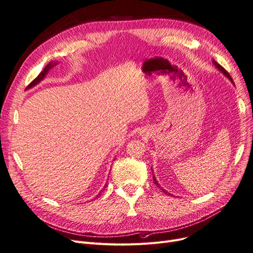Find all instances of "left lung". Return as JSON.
Wrapping results in <instances>:
<instances>
[{
	"label": "left lung",
	"mask_w": 253,
	"mask_h": 253,
	"mask_svg": "<svg viewBox=\"0 0 253 253\" xmlns=\"http://www.w3.org/2000/svg\"><path fill=\"white\" fill-rule=\"evenodd\" d=\"M213 64L215 65V67H216V68H217V69H218L219 71H220L221 73H223V75H225V76H226V78H227V79H228V80H229L230 82H232V83H233V84H234V81H233V79H232V78H230V75H229V73H228V72H227V71H226V70H225V69H224V68L222 67V66H220V65H219V64H218V63H217L216 61H214V60H213ZM151 169H152V172H154V170H153V169H152V168H151ZM153 180H154V183H155V185L157 186V187H158V188H160V189H161V190H162V191H163L164 193H166V194H168V195H170V193H169V192H168V191H167L166 189H163V188L161 187V186L159 185V183L157 182V180H156V178H155V175H154V174H153Z\"/></svg>",
	"instance_id": "obj_1"
}]
</instances>
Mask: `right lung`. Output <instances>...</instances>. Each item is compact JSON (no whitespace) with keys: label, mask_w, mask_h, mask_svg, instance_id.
Segmentation results:
<instances>
[{"label":"right lung","mask_w":253,"mask_h":253,"mask_svg":"<svg viewBox=\"0 0 253 253\" xmlns=\"http://www.w3.org/2000/svg\"><path fill=\"white\" fill-rule=\"evenodd\" d=\"M58 64V62H50V63H48L46 66H45V68L44 69H43L41 72H40V74L37 76V78L34 80V81H33L29 85H28V89H31V87H33V86H35L36 84H38L41 81H43V80H44V78H45V76H46V74L48 73V71L51 69V68H53L54 67V66H56ZM106 185L107 184H105V186H104V188L106 187ZM98 195H100V193L99 194H98ZM97 195V196H98Z\"/></svg>","instance_id":"obj_1"}]
</instances>
